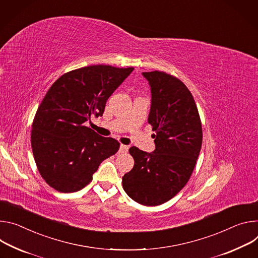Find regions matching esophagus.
I'll return each mask as SVG.
<instances>
[{"label":"esophagus","mask_w":258,"mask_h":258,"mask_svg":"<svg viewBox=\"0 0 258 258\" xmlns=\"http://www.w3.org/2000/svg\"><path fill=\"white\" fill-rule=\"evenodd\" d=\"M128 149H129V148H128L127 146L121 145V146H120V151H119V152H120L121 154H124V153H127V152H128Z\"/></svg>","instance_id":"esophagus-1"}]
</instances>
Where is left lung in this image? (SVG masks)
Here are the masks:
<instances>
[{"label":"left lung","mask_w":258,"mask_h":258,"mask_svg":"<svg viewBox=\"0 0 258 258\" xmlns=\"http://www.w3.org/2000/svg\"><path fill=\"white\" fill-rule=\"evenodd\" d=\"M152 90L149 124L156 150L129 149L134 159L122 178L127 195L146 206L161 205L176 196L188 181L202 147V123L186 86L165 72L142 73Z\"/></svg>","instance_id":"8db88e82"}]
</instances>
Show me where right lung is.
I'll return each instance as SVG.
<instances>
[{
    "label": "right lung",
    "instance_id": "1",
    "mask_svg": "<svg viewBox=\"0 0 258 258\" xmlns=\"http://www.w3.org/2000/svg\"><path fill=\"white\" fill-rule=\"evenodd\" d=\"M134 68L90 66L57 79L38 107L32 149L48 185L60 192L82 189L100 163L116 154L120 142L102 137L85 122L102 116L105 103Z\"/></svg>",
    "mask_w": 258,
    "mask_h": 258
}]
</instances>
